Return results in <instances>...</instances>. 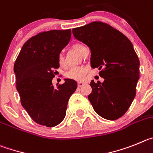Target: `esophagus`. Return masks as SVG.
<instances>
[{"label": "esophagus", "mask_w": 153, "mask_h": 153, "mask_svg": "<svg viewBox=\"0 0 153 153\" xmlns=\"http://www.w3.org/2000/svg\"><path fill=\"white\" fill-rule=\"evenodd\" d=\"M83 85H84V82H78V87H82V86H83Z\"/></svg>", "instance_id": "obj_1"}]
</instances>
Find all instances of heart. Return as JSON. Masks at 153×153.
I'll use <instances>...</instances> for the list:
<instances>
[{
  "label": "heart",
  "mask_w": 153,
  "mask_h": 153,
  "mask_svg": "<svg viewBox=\"0 0 153 153\" xmlns=\"http://www.w3.org/2000/svg\"><path fill=\"white\" fill-rule=\"evenodd\" d=\"M85 46L82 44L76 43L73 46V49L76 50L78 53L82 55L83 53V50L85 49ZM59 63L61 66L65 65L64 56L62 55L59 56ZM87 72L86 68L83 66H75L70 68L65 74L66 78H70V79L75 80V81H82L85 78V74Z\"/></svg>",
  "instance_id": "1"
}]
</instances>
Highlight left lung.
Segmentation results:
<instances>
[{
	"mask_svg": "<svg viewBox=\"0 0 153 153\" xmlns=\"http://www.w3.org/2000/svg\"><path fill=\"white\" fill-rule=\"evenodd\" d=\"M76 39L91 49V66L97 68L103 83L92 80L88 100L98 115L115 120L124 115L136 96L140 60L130 39L103 22L72 30Z\"/></svg>",
	"mask_w": 153,
	"mask_h": 153,
	"instance_id": "8db88e82",
	"label": "left lung"
}]
</instances>
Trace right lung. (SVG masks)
<instances>
[{
  "mask_svg": "<svg viewBox=\"0 0 153 153\" xmlns=\"http://www.w3.org/2000/svg\"><path fill=\"white\" fill-rule=\"evenodd\" d=\"M71 35L70 29L39 33L24 43L15 61L13 71L20 102L38 124L48 127L59 124L78 87L75 80L69 78L56 87L52 83L55 70L59 68V56Z\"/></svg>",
  "mask_w": 153,
  "mask_h": 153,
  "instance_id": "obj_1",
  "label": "right lung"
}]
</instances>
